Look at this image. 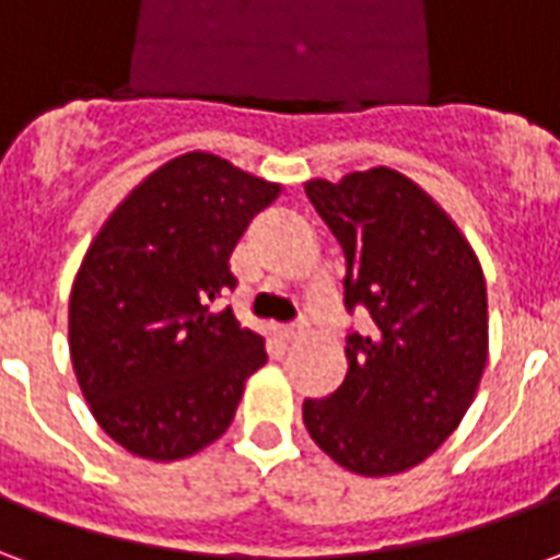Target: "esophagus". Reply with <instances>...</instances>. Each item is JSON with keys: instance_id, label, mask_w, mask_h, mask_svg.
I'll return each instance as SVG.
<instances>
[{"instance_id": "esophagus-1", "label": "esophagus", "mask_w": 560, "mask_h": 560, "mask_svg": "<svg viewBox=\"0 0 560 560\" xmlns=\"http://www.w3.org/2000/svg\"><path fill=\"white\" fill-rule=\"evenodd\" d=\"M303 332H305L303 324H288V327H281V329H279L281 341H296V339H303Z\"/></svg>"}]
</instances>
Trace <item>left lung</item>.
<instances>
[{
	"label": "left lung",
	"mask_w": 560,
	"mask_h": 560,
	"mask_svg": "<svg viewBox=\"0 0 560 560\" xmlns=\"http://www.w3.org/2000/svg\"><path fill=\"white\" fill-rule=\"evenodd\" d=\"M305 195L345 252L348 375L305 399L312 441L341 468L387 477L420 465L456 432L489 357L486 279L453 219L408 176L372 167Z\"/></svg>",
	"instance_id": "left-lung-1"
}]
</instances>
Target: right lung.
Wrapping results in <instances>:
<instances>
[{"mask_svg":"<svg viewBox=\"0 0 560 560\" xmlns=\"http://www.w3.org/2000/svg\"><path fill=\"white\" fill-rule=\"evenodd\" d=\"M281 185L188 152L104 221L68 305L71 363L92 417L128 453L185 458L228 432L264 339L240 327L231 255Z\"/></svg>","mask_w":560,"mask_h":560,"instance_id":"add662e5","label":"right lung"}]
</instances>
